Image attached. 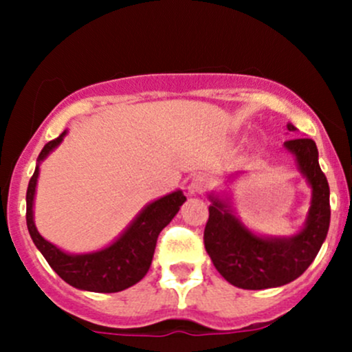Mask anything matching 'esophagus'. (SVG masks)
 Returning <instances> with one entry per match:
<instances>
[{
	"mask_svg": "<svg viewBox=\"0 0 352 352\" xmlns=\"http://www.w3.org/2000/svg\"><path fill=\"white\" fill-rule=\"evenodd\" d=\"M210 187V179L207 175H204V173H199V175H195L190 182V192L192 193H204L207 192V188Z\"/></svg>",
	"mask_w": 352,
	"mask_h": 352,
	"instance_id": "1",
	"label": "esophagus"
}]
</instances>
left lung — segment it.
<instances>
[{
    "mask_svg": "<svg viewBox=\"0 0 352 352\" xmlns=\"http://www.w3.org/2000/svg\"><path fill=\"white\" fill-rule=\"evenodd\" d=\"M285 148L294 157L298 170L311 187V205L305 227L292 236L254 233L236 217L232 195L210 193L208 221L204 241L217 272L241 289H266L288 285L313 263L329 230V185L318 162L314 140L300 137L293 124Z\"/></svg>",
    "mask_w": 352,
    "mask_h": 352,
    "instance_id": "8db88e82",
    "label": "left lung"
}]
</instances>
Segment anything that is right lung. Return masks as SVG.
Here are the masks:
<instances>
[{
	"label": "right lung",
	"mask_w": 352,
	"mask_h": 352,
	"mask_svg": "<svg viewBox=\"0 0 352 352\" xmlns=\"http://www.w3.org/2000/svg\"><path fill=\"white\" fill-rule=\"evenodd\" d=\"M64 131L58 139L43 147L36 162L33 177L26 192V223L36 248L67 285L82 292L117 293L131 288L147 274L152 265L159 233L179 213L185 199L182 190L160 197L140 210L127 228L104 248L89 253H67L39 235L34 225V195L38 185L39 165L46 157L59 147L66 137Z\"/></svg>",
	"instance_id": "obj_1"
}]
</instances>
